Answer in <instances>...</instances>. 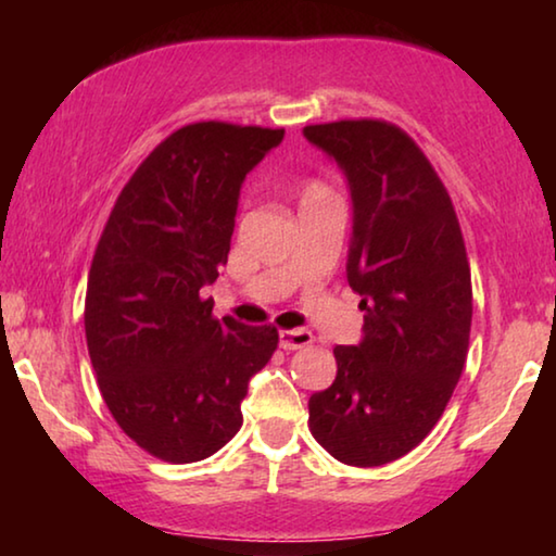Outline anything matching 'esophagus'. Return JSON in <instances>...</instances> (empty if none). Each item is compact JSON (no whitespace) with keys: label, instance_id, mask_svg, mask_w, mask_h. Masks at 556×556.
Here are the masks:
<instances>
[{"label":"esophagus","instance_id":"34e87169","mask_svg":"<svg viewBox=\"0 0 556 556\" xmlns=\"http://www.w3.org/2000/svg\"><path fill=\"white\" fill-rule=\"evenodd\" d=\"M314 343V336L304 331V328H291V331H281L279 333V345L285 351H299V348H306Z\"/></svg>","mask_w":556,"mask_h":556}]
</instances>
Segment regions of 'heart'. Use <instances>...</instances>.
I'll return each instance as SVG.
<instances>
[{"label": "heart", "instance_id": "b5f03b06", "mask_svg": "<svg viewBox=\"0 0 556 556\" xmlns=\"http://www.w3.org/2000/svg\"><path fill=\"white\" fill-rule=\"evenodd\" d=\"M318 193H328L326 188L318 184V181H312L306 188H304V199H308V195H318Z\"/></svg>", "mask_w": 556, "mask_h": 556}]
</instances>
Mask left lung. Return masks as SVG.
<instances>
[{"label":"left lung","mask_w":556,"mask_h":556,"mask_svg":"<svg viewBox=\"0 0 556 556\" xmlns=\"http://www.w3.org/2000/svg\"><path fill=\"white\" fill-rule=\"evenodd\" d=\"M353 201L348 285L363 341L336 345V380L308 400V429L348 466H382L421 444L468 355L470 267L454 203L414 139L382 119L304 127Z\"/></svg>","instance_id":"obj_1"}]
</instances>
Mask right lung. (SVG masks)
Listing matches in <instances>:
<instances>
[{
	"label": "right lung",
	"mask_w": 556,
	"mask_h": 556,
	"mask_svg": "<svg viewBox=\"0 0 556 556\" xmlns=\"http://www.w3.org/2000/svg\"><path fill=\"white\" fill-rule=\"evenodd\" d=\"M285 129L195 122L149 154L117 195L92 257L86 338L119 429L168 464L213 456L242 427L248 382L275 326L213 316L201 289L228 262L240 188Z\"/></svg>",
	"instance_id": "add662e5"
}]
</instances>
